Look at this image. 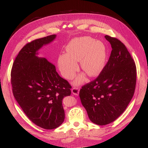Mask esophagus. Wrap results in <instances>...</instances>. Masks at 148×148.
<instances>
[{
  "instance_id": "34e87169",
  "label": "esophagus",
  "mask_w": 148,
  "mask_h": 148,
  "mask_svg": "<svg viewBox=\"0 0 148 148\" xmlns=\"http://www.w3.org/2000/svg\"><path fill=\"white\" fill-rule=\"evenodd\" d=\"M79 88L78 87H74L72 90H71V92L73 94L75 95H78L79 94Z\"/></svg>"
}]
</instances>
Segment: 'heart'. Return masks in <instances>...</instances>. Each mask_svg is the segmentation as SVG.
Segmentation results:
<instances>
[{"label": "heart", "instance_id": "1", "mask_svg": "<svg viewBox=\"0 0 148 148\" xmlns=\"http://www.w3.org/2000/svg\"><path fill=\"white\" fill-rule=\"evenodd\" d=\"M67 54L59 57L58 66L63 77L71 79L78 70L80 61L81 69L90 77L98 75L105 67L107 60V49L101 41L89 36L73 39L66 47ZM84 76H78L74 83L81 84Z\"/></svg>", "mask_w": 148, "mask_h": 148}]
</instances>
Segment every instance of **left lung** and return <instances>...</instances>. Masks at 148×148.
Here are the masks:
<instances>
[{
    "label": "left lung",
    "mask_w": 148,
    "mask_h": 148,
    "mask_svg": "<svg viewBox=\"0 0 148 148\" xmlns=\"http://www.w3.org/2000/svg\"><path fill=\"white\" fill-rule=\"evenodd\" d=\"M112 47L110 58L96 79L82 87L81 103L91 122L105 125L116 119L134 94L135 63L125 46L116 38L105 36Z\"/></svg>",
    "instance_id": "obj_1"
}]
</instances>
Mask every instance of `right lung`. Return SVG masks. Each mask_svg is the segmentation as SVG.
<instances>
[{
  "label": "right lung",
  "instance_id": "add662e5",
  "mask_svg": "<svg viewBox=\"0 0 148 148\" xmlns=\"http://www.w3.org/2000/svg\"><path fill=\"white\" fill-rule=\"evenodd\" d=\"M56 37L53 34L27 43L16 57L11 71L14 97L29 119L46 130L55 129L64 122L62 100L71 95L70 84L58 75L55 66L37 56L38 50Z\"/></svg>",
  "mask_w": 148,
  "mask_h": 148
}]
</instances>
